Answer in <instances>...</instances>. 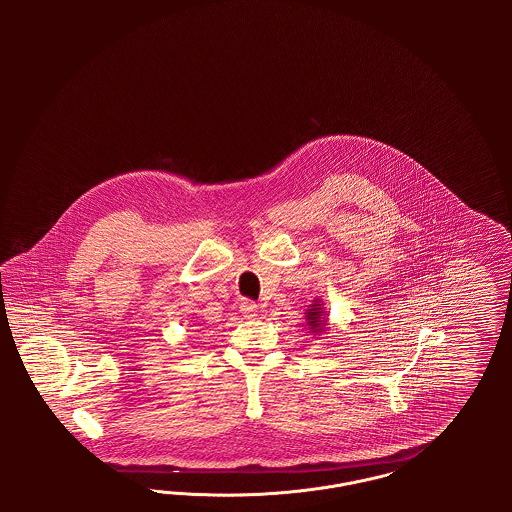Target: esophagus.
I'll list each match as a JSON object with an SVG mask.
<instances>
[{
    "mask_svg": "<svg viewBox=\"0 0 512 512\" xmlns=\"http://www.w3.org/2000/svg\"><path fill=\"white\" fill-rule=\"evenodd\" d=\"M240 311H242V315H244L245 318H253L257 317V313H259V305H255L253 301H242L240 303Z\"/></svg>",
    "mask_w": 512,
    "mask_h": 512,
    "instance_id": "obj_1",
    "label": "esophagus"
}]
</instances>
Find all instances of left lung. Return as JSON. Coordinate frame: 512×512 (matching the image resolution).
Returning <instances> with one entry per match:
<instances>
[{"label": "left lung", "instance_id": "obj_1", "mask_svg": "<svg viewBox=\"0 0 512 512\" xmlns=\"http://www.w3.org/2000/svg\"><path fill=\"white\" fill-rule=\"evenodd\" d=\"M322 303H320V299H315L313 301V305H309V309H307V313H305V317H307V324L311 326V330L313 332H320L322 330V326L326 324V320L322 317V307H320Z\"/></svg>", "mask_w": 512, "mask_h": 512}]
</instances>
